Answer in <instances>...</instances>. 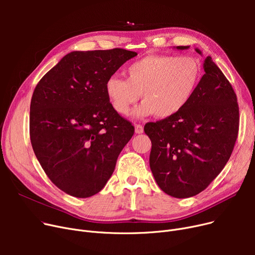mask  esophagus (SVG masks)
Wrapping results in <instances>:
<instances>
[{
    "label": "esophagus",
    "instance_id": "obj_1",
    "mask_svg": "<svg viewBox=\"0 0 255 255\" xmlns=\"http://www.w3.org/2000/svg\"><path fill=\"white\" fill-rule=\"evenodd\" d=\"M143 132V127L142 125L140 124H136L135 125V133H137V134H140V133Z\"/></svg>",
    "mask_w": 255,
    "mask_h": 255
}]
</instances>
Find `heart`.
Masks as SVG:
<instances>
[{"mask_svg":"<svg viewBox=\"0 0 255 255\" xmlns=\"http://www.w3.org/2000/svg\"><path fill=\"white\" fill-rule=\"evenodd\" d=\"M202 71L194 57L149 55L129 65L127 79L117 75L107 78L105 93L119 115H128L141 94L143 101L136 116L168 119L190 103L202 80Z\"/></svg>","mask_w":255,"mask_h":255,"instance_id":"heart-1","label":"heart"}]
</instances>
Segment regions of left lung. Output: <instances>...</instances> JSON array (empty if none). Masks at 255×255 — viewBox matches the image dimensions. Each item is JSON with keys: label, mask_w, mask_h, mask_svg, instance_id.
I'll list each match as a JSON object with an SVG mask.
<instances>
[{"label": "left lung", "mask_w": 255, "mask_h": 255, "mask_svg": "<svg viewBox=\"0 0 255 255\" xmlns=\"http://www.w3.org/2000/svg\"><path fill=\"white\" fill-rule=\"evenodd\" d=\"M204 70L195 95L180 114L143 128L152 141L153 176L162 191L177 198L204 191L229 161L238 137L239 105L231 83L211 57Z\"/></svg>", "instance_id": "8db88e82"}]
</instances>
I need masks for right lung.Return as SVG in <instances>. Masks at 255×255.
<instances>
[{
	"label": "right lung",
	"instance_id": "add662e5",
	"mask_svg": "<svg viewBox=\"0 0 255 255\" xmlns=\"http://www.w3.org/2000/svg\"><path fill=\"white\" fill-rule=\"evenodd\" d=\"M137 56L123 48L72 51L37 84L30 138L46 176L65 193L86 198L102 190L134 126L112 107L105 83Z\"/></svg>",
	"mask_w": 255,
	"mask_h": 255
}]
</instances>
